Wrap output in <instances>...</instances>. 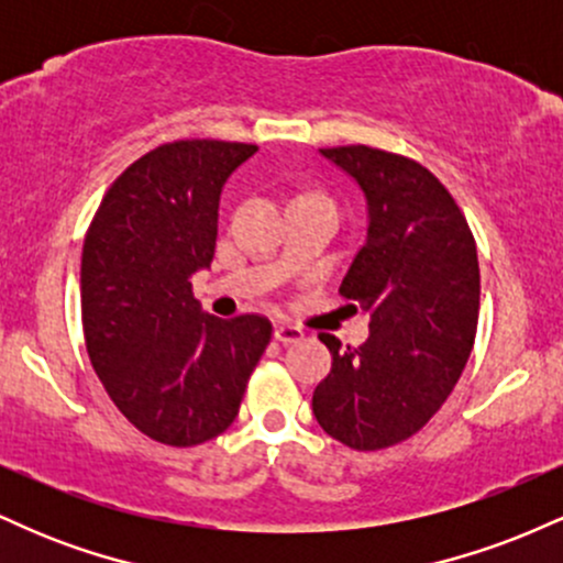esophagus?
Instances as JSON below:
<instances>
[{"instance_id":"1","label":"esophagus","mask_w":563,"mask_h":563,"mask_svg":"<svg viewBox=\"0 0 563 563\" xmlns=\"http://www.w3.org/2000/svg\"><path fill=\"white\" fill-rule=\"evenodd\" d=\"M275 339L280 341V344H299L303 339V331L299 325H288V322H280V325L275 328Z\"/></svg>"}]
</instances>
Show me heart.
<instances>
[{"label": "heart", "instance_id": "obj_1", "mask_svg": "<svg viewBox=\"0 0 563 563\" xmlns=\"http://www.w3.org/2000/svg\"><path fill=\"white\" fill-rule=\"evenodd\" d=\"M303 196H320V192H303ZM320 198H325V196H320Z\"/></svg>", "mask_w": 563, "mask_h": 563}]
</instances>
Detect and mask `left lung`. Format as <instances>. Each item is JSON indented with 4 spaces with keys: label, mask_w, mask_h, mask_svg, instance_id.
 Instances as JSON below:
<instances>
[{
    "label": "left lung",
    "mask_w": 563,
    "mask_h": 563,
    "mask_svg": "<svg viewBox=\"0 0 563 563\" xmlns=\"http://www.w3.org/2000/svg\"><path fill=\"white\" fill-rule=\"evenodd\" d=\"M367 200V238L339 294L371 312L363 346L331 349L312 410L352 450L421 431L455 389L479 322V260L466 217L418 161L367 145L322 147Z\"/></svg>",
    "instance_id": "8db88e82"
}]
</instances>
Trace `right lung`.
<instances>
[{
	"label": "right lung",
	"instance_id": "right-lung-1",
	"mask_svg": "<svg viewBox=\"0 0 563 563\" xmlns=\"http://www.w3.org/2000/svg\"><path fill=\"white\" fill-rule=\"evenodd\" d=\"M256 151L158 145L108 187L84 238L89 360L126 421L161 444L192 448L230 429L273 335L262 314L219 320L192 296V275L214 260L222 187Z\"/></svg>",
	"mask_w": 563,
	"mask_h": 563
}]
</instances>
